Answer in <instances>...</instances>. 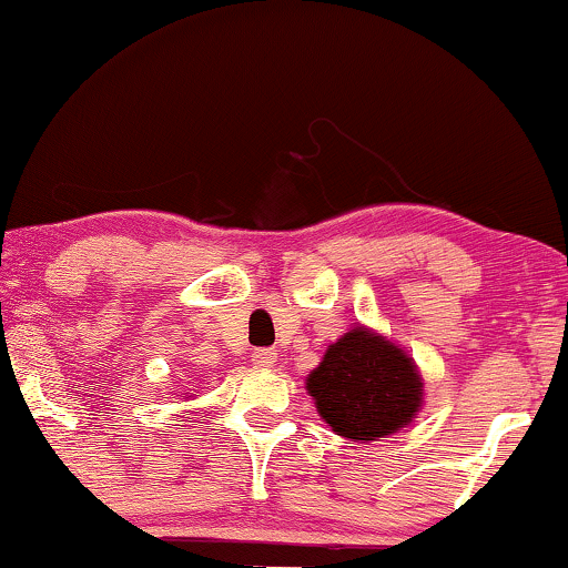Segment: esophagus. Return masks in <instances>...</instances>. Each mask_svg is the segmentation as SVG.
Instances as JSON below:
<instances>
[{
	"label": "esophagus",
	"instance_id": "1",
	"mask_svg": "<svg viewBox=\"0 0 568 568\" xmlns=\"http://www.w3.org/2000/svg\"><path fill=\"white\" fill-rule=\"evenodd\" d=\"M274 362L276 354L271 348H255L253 352V364H258V367H274Z\"/></svg>",
	"mask_w": 568,
	"mask_h": 568
}]
</instances>
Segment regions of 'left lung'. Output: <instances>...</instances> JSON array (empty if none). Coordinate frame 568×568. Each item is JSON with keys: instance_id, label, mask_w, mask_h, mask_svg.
Returning <instances> with one entry per match:
<instances>
[{"instance_id": "left-lung-1", "label": "left lung", "mask_w": 568, "mask_h": 568, "mask_svg": "<svg viewBox=\"0 0 568 568\" xmlns=\"http://www.w3.org/2000/svg\"><path fill=\"white\" fill-rule=\"evenodd\" d=\"M422 377L398 346L356 325L325 352L307 390L333 432L379 439L403 429L422 406Z\"/></svg>"}]
</instances>
